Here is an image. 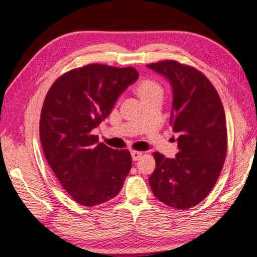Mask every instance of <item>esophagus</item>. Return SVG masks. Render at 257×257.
<instances>
[{
    "mask_svg": "<svg viewBox=\"0 0 257 257\" xmlns=\"http://www.w3.org/2000/svg\"><path fill=\"white\" fill-rule=\"evenodd\" d=\"M142 155H143L142 152H138V151H132V159H133L134 161H138L139 159L142 158Z\"/></svg>",
    "mask_w": 257,
    "mask_h": 257,
    "instance_id": "esophagus-1",
    "label": "esophagus"
}]
</instances>
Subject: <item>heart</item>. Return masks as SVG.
<instances>
[{"label":"heart","instance_id":"heart-1","mask_svg":"<svg viewBox=\"0 0 257 257\" xmlns=\"http://www.w3.org/2000/svg\"><path fill=\"white\" fill-rule=\"evenodd\" d=\"M137 92L139 94V96L145 97V96H149V95H152L154 93L161 92V88H160V86L154 81L143 80L137 87Z\"/></svg>","mask_w":257,"mask_h":257}]
</instances>
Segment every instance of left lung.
<instances>
[{
	"label": "left lung",
	"instance_id": "8db88e82",
	"mask_svg": "<svg viewBox=\"0 0 257 257\" xmlns=\"http://www.w3.org/2000/svg\"><path fill=\"white\" fill-rule=\"evenodd\" d=\"M172 89L170 125L177 134L175 159L155 152L149 178L154 196L165 205L186 210L201 203L214 187L227 154L223 105L210 80L196 69L176 61L146 66Z\"/></svg>",
	"mask_w": 257,
	"mask_h": 257
}]
</instances>
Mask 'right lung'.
<instances>
[{"instance_id":"obj_1","label":"right lung","mask_w":257,"mask_h":257,"mask_svg":"<svg viewBox=\"0 0 257 257\" xmlns=\"http://www.w3.org/2000/svg\"><path fill=\"white\" fill-rule=\"evenodd\" d=\"M137 79L132 67L89 64L64 73L46 95L40 122L43 152L60 184L81 205L115 197L132 169L129 152L98 143L93 130Z\"/></svg>"}]
</instances>
